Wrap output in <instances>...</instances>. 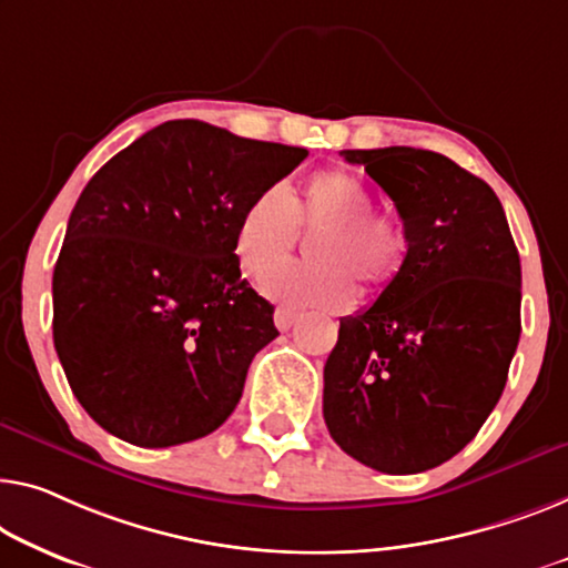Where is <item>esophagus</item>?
Masks as SVG:
<instances>
[{
	"label": "esophagus",
	"mask_w": 568,
	"mask_h": 568,
	"mask_svg": "<svg viewBox=\"0 0 568 568\" xmlns=\"http://www.w3.org/2000/svg\"><path fill=\"white\" fill-rule=\"evenodd\" d=\"M275 326L281 328V332H287V328H291L295 321H298V311H293V308H275Z\"/></svg>",
	"instance_id": "obj_1"
}]
</instances>
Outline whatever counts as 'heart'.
Here are the masks:
<instances>
[{
  "instance_id": "heart-1",
  "label": "heart",
  "mask_w": 568,
  "mask_h": 568,
  "mask_svg": "<svg viewBox=\"0 0 568 568\" xmlns=\"http://www.w3.org/2000/svg\"><path fill=\"white\" fill-rule=\"evenodd\" d=\"M322 230L312 243L316 263H288L276 268L294 243L297 226ZM408 240L390 216L375 214V199L349 171H318L291 199L283 185H267L242 209L234 230L240 267L252 277L264 275L260 287L287 306L344 308L357 295L354 281L377 293L400 273Z\"/></svg>"
}]
</instances>
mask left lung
I'll return each instance as SVG.
<instances>
[{"instance_id":"8db88e82","label":"left lung","mask_w":568,"mask_h":568,"mask_svg":"<svg viewBox=\"0 0 568 568\" xmlns=\"http://www.w3.org/2000/svg\"><path fill=\"white\" fill-rule=\"evenodd\" d=\"M342 155L393 199L408 252L369 308L338 321L324 420L352 459L426 471L477 436L505 390L520 338V255L495 191L446 155Z\"/></svg>"}]
</instances>
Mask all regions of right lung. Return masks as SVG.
Wrapping results in <instances>:
<instances>
[{
  "label": "right lung",
  "instance_id": "right-lung-1",
  "mask_svg": "<svg viewBox=\"0 0 568 568\" xmlns=\"http://www.w3.org/2000/svg\"><path fill=\"white\" fill-rule=\"evenodd\" d=\"M308 150L165 122L91 178L53 270V342L101 428L163 448L209 436L240 403L273 306L242 281L236 219Z\"/></svg>",
  "mask_w": 568,
  "mask_h": 568
}]
</instances>
